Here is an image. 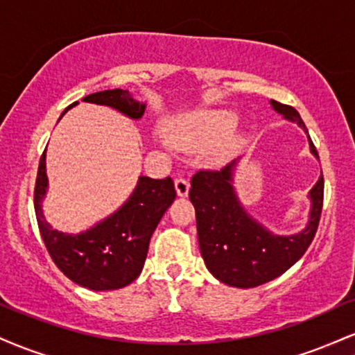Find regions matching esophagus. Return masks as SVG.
<instances>
[{
  "mask_svg": "<svg viewBox=\"0 0 355 355\" xmlns=\"http://www.w3.org/2000/svg\"><path fill=\"white\" fill-rule=\"evenodd\" d=\"M189 189H190V183L185 180V178H177L175 180V190H177L178 197H187L189 195Z\"/></svg>",
  "mask_w": 355,
  "mask_h": 355,
  "instance_id": "esophagus-1",
  "label": "esophagus"
}]
</instances>
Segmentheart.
<instances>
[{
  "label": "heart",
  "instance_id": "b5f03b06",
  "mask_svg": "<svg viewBox=\"0 0 355 355\" xmlns=\"http://www.w3.org/2000/svg\"><path fill=\"white\" fill-rule=\"evenodd\" d=\"M237 125V116L227 110H200L168 128V138L183 148H198L225 137ZM239 138L225 137L215 146V157L225 158L237 148Z\"/></svg>",
  "mask_w": 355,
  "mask_h": 355
}]
</instances>
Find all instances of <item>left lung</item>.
I'll return each mask as SVG.
<instances>
[{"label":"left lung","instance_id":"left-lung-1","mask_svg":"<svg viewBox=\"0 0 355 355\" xmlns=\"http://www.w3.org/2000/svg\"><path fill=\"white\" fill-rule=\"evenodd\" d=\"M285 120L297 123L305 133L302 118L295 108L270 101ZM309 145L319 158L311 137ZM239 160L222 170H200L191 177L190 202L197 217L198 245L210 274L230 287L250 288L274 280L305 254L319 227L324 202V177L309 191L311 211L304 230L294 235H277L252 217L240 203L234 187Z\"/></svg>","mask_w":355,"mask_h":355}]
</instances>
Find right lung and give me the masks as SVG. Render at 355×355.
Returning a JSON list of instances; mask_svg holds the SVG:
<instances>
[{"label":"right lung","mask_w":355,"mask_h":355,"mask_svg":"<svg viewBox=\"0 0 355 355\" xmlns=\"http://www.w3.org/2000/svg\"><path fill=\"white\" fill-rule=\"evenodd\" d=\"M83 101L112 107L132 120H140L146 108V103L133 98L128 89L120 88L92 93L85 96ZM76 103L70 105L61 116ZM46 191L44 150L40 158L35 185V214L40 234L53 262L68 279L81 287L98 292L116 291L132 284L140 275L150 239L177 197L170 177L162 180L140 177L128 200L116 211L80 234H64L53 229L44 218L42 203Z\"/></svg>","instance_id":"add662e5"}]
</instances>
